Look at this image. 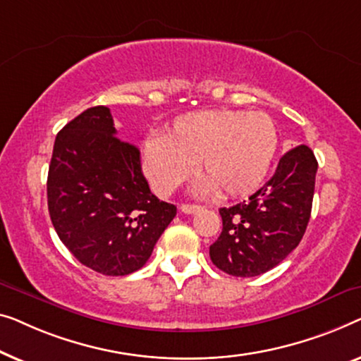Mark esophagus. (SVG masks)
I'll use <instances>...</instances> for the list:
<instances>
[{"mask_svg": "<svg viewBox=\"0 0 361 361\" xmlns=\"http://www.w3.org/2000/svg\"><path fill=\"white\" fill-rule=\"evenodd\" d=\"M180 211L185 212V214H195V212L201 211V206H197V204H181Z\"/></svg>", "mask_w": 361, "mask_h": 361, "instance_id": "obj_1", "label": "esophagus"}]
</instances>
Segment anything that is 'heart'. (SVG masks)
<instances>
[{
  "mask_svg": "<svg viewBox=\"0 0 361 361\" xmlns=\"http://www.w3.org/2000/svg\"><path fill=\"white\" fill-rule=\"evenodd\" d=\"M278 149V130L265 113L214 109L176 118L161 139L144 142L142 164L154 190L170 195L192 173L201 191L222 197L250 195L265 178Z\"/></svg>",
  "mask_w": 361,
  "mask_h": 361,
  "instance_id": "obj_1",
  "label": "heart"
}]
</instances>
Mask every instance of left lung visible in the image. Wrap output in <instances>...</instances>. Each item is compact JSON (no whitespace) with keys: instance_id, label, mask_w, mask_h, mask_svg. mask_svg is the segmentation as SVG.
Segmentation results:
<instances>
[{"instance_id":"left-lung-1","label":"left lung","mask_w":361,"mask_h":361,"mask_svg":"<svg viewBox=\"0 0 361 361\" xmlns=\"http://www.w3.org/2000/svg\"><path fill=\"white\" fill-rule=\"evenodd\" d=\"M316 173L314 152L298 145L281 157L275 175L248 201L221 207L222 232L209 247L212 263L240 278L280 265L306 232Z\"/></svg>"}]
</instances>
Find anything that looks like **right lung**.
<instances>
[{"mask_svg": "<svg viewBox=\"0 0 361 361\" xmlns=\"http://www.w3.org/2000/svg\"><path fill=\"white\" fill-rule=\"evenodd\" d=\"M47 204L63 245L108 276L144 267L176 216V206L152 195L139 149L116 137L106 106L83 111L55 137Z\"/></svg>", "mask_w": 361, "mask_h": 361, "instance_id": "right-lung-1", "label": "right lung"}]
</instances>
